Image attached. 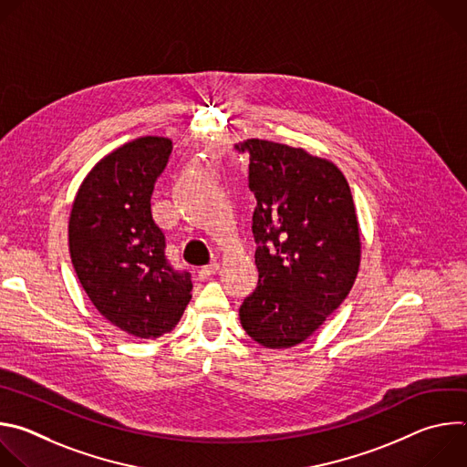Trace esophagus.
I'll return each mask as SVG.
<instances>
[{
    "label": "esophagus",
    "mask_w": 467,
    "mask_h": 467,
    "mask_svg": "<svg viewBox=\"0 0 467 467\" xmlns=\"http://www.w3.org/2000/svg\"><path fill=\"white\" fill-rule=\"evenodd\" d=\"M218 262H211V264H207V265H202V268H199L197 272H195V275H197V279L199 281H205V279H209L211 275H214L216 272H218Z\"/></svg>",
    "instance_id": "esophagus-1"
}]
</instances>
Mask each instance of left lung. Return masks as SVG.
Masks as SVG:
<instances>
[{"label": "left lung", "instance_id": "8db88e82", "mask_svg": "<svg viewBox=\"0 0 467 467\" xmlns=\"http://www.w3.org/2000/svg\"><path fill=\"white\" fill-rule=\"evenodd\" d=\"M254 193L253 236L258 285L240 323L260 346L306 340L348 297L358 274L360 234L342 171L325 159L268 140H244Z\"/></svg>", "mask_w": 467, "mask_h": 467}]
</instances>
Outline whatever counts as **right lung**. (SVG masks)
<instances>
[{
  "label": "right lung",
  "mask_w": 467,
  "mask_h": 467,
  "mask_svg": "<svg viewBox=\"0 0 467 467\" xmlns=\"http://www.w3.org/2000/svg\"><path fill=\"white\" fill-rule=\"evenodd\" d=\"M171 140L123 144L83 181L70 216V254L87 296L112 325L137 338H159L181 319L192 292L186 270L166 256L151 214L157 179Z\"/></svg>",
  "instance_id": "1"
}]
</instances>
